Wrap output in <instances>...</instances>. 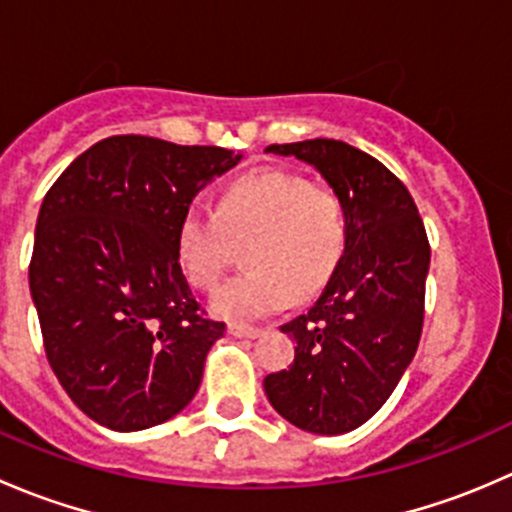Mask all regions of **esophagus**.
Returning <instances> with one entry per match:
<instances>
[{
    "mask_svg": "<svg viewBox=\"0 0 512 512\" xmlns=\"http://www.w3.org/2000/svg\"><path fill=\"white\" fill-rule=\"evenodd\" d=\"M227 332H230L232 337H237V339H257L262 334V329L242 327V324H230V327H227Z\"/></svg>",
    "mask_w": 512,
    "mask_h": 512,
    "instance_id": "1",
    "label": "esophagus"
}]
</instances>
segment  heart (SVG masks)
Returning <instances> with one entry per match:
<instances>
[{
  "label": "heart",
  "mask_w": 512,
  "mask_h": 512,
  "mask_svg": "<svg viewBox=\"0 0 512 512\" xmlns=\"http://www.w3.org/2000/svg\"><path fill=\"white\" fill-rule=\"evenodd\" d=\"M250 272L210 297V312L245 324L309 299L342 260L347 220L337 195L314 190L285 170L245 175L225 190L218 210L193 205L178 230V260L190 285L215 287L237 247Z\"/></svg>",
  "instance_id": "obj_1"
}]
</instances>
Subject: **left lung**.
<instances>
[{"label":"left lung","instance_id":"obj_1","mask_svg":"<svg viewBox=\"0 0 512 512\" xmlns=\"http://www.w3.org/2000/svg\"><path fill=\"white\" fill-rule=\"evenodd\" d=\"M265 153L312 165L344 208L342 260L312 307L280 327L297 344L289 369L265 376L285 421L339 436L369 421L414 361L431 247L406 185L369 153L332 138Z\"/></svg>","mask_w":512,"mask_h":512}]
</instances>
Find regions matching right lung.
I'll return each mask as SVG.
<instances>
[{
  "label": "right lung",
  "mask_w": 512,
  "mask_h": 512,
  "mask_svg": "<svg viewBox=\"0 0 512 512\" xmlns=\"http://www.w3.org/2000/svg\"><path fill=\"white\" fill-rule=\"evenodd\" d=\"M240 160L218 146L111 136L41 203L29 289L46 359L71 401L111 431L158 426L198 391L225 324L200 314L178 230L195 195Z\"/></svg>",
  "instance_id": "1"
}]
</instances>
